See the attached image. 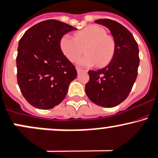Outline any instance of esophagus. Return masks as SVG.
Returning a JSON list of instances; mask_svg holds the SVG:
<instances>
[{
    "mask_svg": "<svg viewBox=\"0 0 158 158\" xmlns=\"http://www.w3.org/2000/svg\"><path fill=\"white\" fill-rule=\"evenodd\" d=\"M77 70V73H83V72H87V70H83V69H81V68H77L76 69Z\"/></svg>",
    "mask_w": 158,
    "mask_h": 158,
    "instance_id": "esophagus-1",
    "label": "esophagus"
}]
</instances>
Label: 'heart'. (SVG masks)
<instances>
[{
    "instance_id": "1",
    "label": "heart",
    "mask_w": 158,
    "mask_h": 158,
    "mask_svg": "<svg viewBox=\"0 0 158 158\" xmlns=\"http://www.w3.org/2000/svg\"><path fill=\"white\" fill-rule=\"evenodd\" d=\"M60 47L64 55L71 62H76L85 51L87 53L79 60L83 67L98 64L103 67L112 60L115 52V42L112 36L106 34L103 27L99 25H88L75 34L62 36Z\"/></svg>"
}]
</instances>
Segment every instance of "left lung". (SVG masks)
Here are the masks:
<instances>
[{
	"label": "left lung",
	"mask_w": 158,
	"mask_h": 158,
	"mask_svg": "<svg viewBox=\"0 0 158 158\" xmlns=\"http://www.w3.org/2000/svg\"><path fill=\"white\" fill-rule=\"evenodd\" d=\"M95 23L107 27L115 42V52L106 67L89 70L85 93L100 106L111 108L122 103L132 90L139 64V48L133 34L115 21L103 19Z\"/></svg>",
	"instance_id": "1"
}]
</instances>
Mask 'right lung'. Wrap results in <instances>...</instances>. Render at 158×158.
Masks as SVG:
<instances>
[{"label": "right lung", "instance_id": "right-lung-1", "mask_svg": "<svg viewBox=\"0 0 158 158\" xmlns=\"http://www.w3.org/2000/svg\"><path fill=\"white\" fill-rule=\"evenodd\" d=\"M76 29L58 20H46L32 26L20 39L17 82L23 97L33 106L52 109L67 95L77 71L62 52L60 40Z\"/></svg>", "mask_w": 158, "mask_h": 158}]
</instances>
